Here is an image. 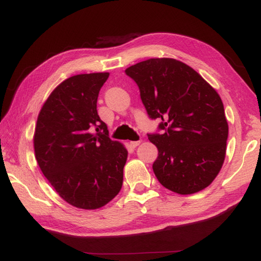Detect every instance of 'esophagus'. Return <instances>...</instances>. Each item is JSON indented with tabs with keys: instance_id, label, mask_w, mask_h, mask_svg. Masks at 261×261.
Returning a JSON list of instances; mask_svg holds the SVG:
<instances>
[{
	"instance_id": "obj_1",
	"label": "esophagus",
	"mask_w": 261,
	"mask_h": 261,
	"mask_svg": "<svg viewBox=\"0 0 261 261\" xmlns=\"http://www.w3.org/2000/svg\"><path fill=\"white\" fill-rule=\"evenodd\" d=\"M140 142H141V141H130L129 144H130L132 148H136L140 144Z\"/></svg>"
}]
</instances>
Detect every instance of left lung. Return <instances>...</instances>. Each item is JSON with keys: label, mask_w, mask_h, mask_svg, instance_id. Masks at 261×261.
I'll list each match as a JSON object with an SVG mask.
<instances>
[{"label": "left lung", "mask_w": 261, "mask_h": 261, "mask_svg": "<svg viewBox=\"0 0 261 261\" xmlns=\"http://www.w3.org/2000/svg\"><path fill=\"white\" fill-rule=\"evenodd\" d=\"M138 84L161 134H148L159 149L153 170L176 194L205 189L222 169L228 125L219 94L194 69L172 58H150L126 69Z\"/></svg>", "instance_id": "8db88e82"}]
</instances>
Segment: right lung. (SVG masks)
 <instances>
[{
  "mask_svg": "<svg viewBox=\"0 0 261 261\" xmlns=\"http://www.w3.org/2000/svg\"><path fill=\"white\" fill-rule=\"evenodd\" d=\"M110 73L67 78L52 91L38 114L35 156L59 196L79 209L106 205L121 190L128 151L108 136L97 111Z\"/></svg>",
  "mask_w": 261,
  "mask_h": 261,
  "instance_id": "right-lung-1",
  "label": "right lung"
}]
</instances>
